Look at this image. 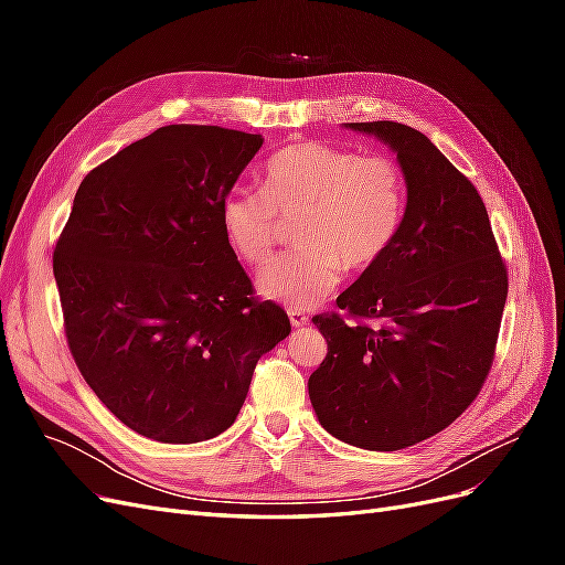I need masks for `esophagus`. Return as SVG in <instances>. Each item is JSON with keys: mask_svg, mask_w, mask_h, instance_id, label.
<instances>
[{"mask_svg": "<svg viewBox=\"0 0 565 565\" xmlns=\"http://www.w3.org/2000/svg\"><path fill=\"white\" fill-rule=\"evenodd\" d=\"M287 316H289V322H292L295 328H301V324L309 322V316H306V311H301V309H289Z\"/></svg>", "mask_w": 565, "mask_h": 565, "instance_id": "34e87169", "label": "esophagus"}]
</instances>
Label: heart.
Wrapping results in <instances>:
<instances>
[{"label":"heart","instance_id":"b5f03b06","mask_svg":"<svg viewBox=\"0 0 565 565\" xmlns=\"http://www.w3.org/2000/svg\"><path fill=\"white\" fill-rule=\"evenodd\" d=\"M407 212L403 164L322 141L289 143L264 167V188H231L221 228L231 249L262 266L295 224L292 252L259 273L262 295L309 309L334 292L344 270L363 276L398 243Z\"/></svg>","mask_w":565,"mask_h":565}]
</instances>
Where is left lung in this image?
<instances>
[{
    "label": "left lung",
    "mask_w": 565,
    "mask_h": 565,
    "mask_svg": "<svg viewBox=\"0 0 565 565\" xmlns=\"http://www.w3.org/2000/svg\"><path fill=\"white\" fill-rule=\"evenodd\" d=\"M398 152L407 212L386 259L313 316L328 355L309 377L320 424L393 452L450 426L492 367L509 270L473 183L413 127L351 122Z\"/></svg>",
    "instance_id": "left-lung-1"
}]
</instances>
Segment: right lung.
I'll return each instance as SVG.
<instances>
[{
  "label": "right lung",
  "mask_w": 565,
  "mask_h": 565,
  "mask_svg": "<svg viewBox=\"0 0 565 565\" xmlns=\"http://www.w3.org/2000/svg\"><path fill=\"white\" fill-rule=\"evenodd\" d=\"M259 134L167 125L82 179L54 249L75 365L110 413L160 443L235 422L256 361L292 324L221 228V200Z\"/></svg>",
  "instance_id": "1"
}]
</instances>
